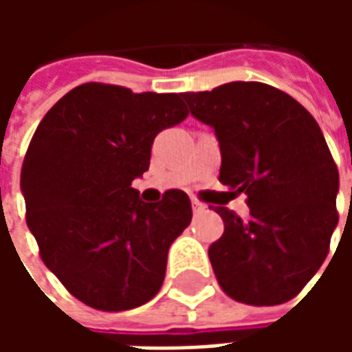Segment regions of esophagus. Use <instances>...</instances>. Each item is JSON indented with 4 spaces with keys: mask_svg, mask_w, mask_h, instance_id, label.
Instances as JSON below:
<instances>
[{
    "mask_svg": "<svg viewBox=\"0 0 352 352\" xmlns=\"http://www.w3.org/2000/svg\"><path fill=\"white\" fill-rule=\"evenodd\" d=\"M192 211H194L196 214L204 213V211H206V206H204V204H199L198 199H192Z\"/></svg>",
    "mask_w": 352,
    "mask_h": 352,
    "instance_id": "34e87169",
    "label": "esophagus"
}]
</instances>
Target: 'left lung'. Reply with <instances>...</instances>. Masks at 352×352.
<instances>
[{
  "mask_svg": "<svg viewBox=\"0 0 352 352\" xmlns=\"http://www.w3.org/2000/svg\"><path fill=\"white\" fill-rule=\"evenodd\" d=\"M221 146L219 181L247 194L249 219L214 211L224 234L209 247L222 290L249 305L292 300L324 262L338 226L340 173L317 120L294 98L262 82L181 94Z\"/></svg>",
  "mask_w": 352,
  "mask_h": 352,
  "instance_id": "1",
  "label": "left lung"
}]
</instances>
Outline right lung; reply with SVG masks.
<instances>
[{
  "label": "right lung",
  "instance_id": "1",
  "mask_svg": "<svg viewBox=\"0 0 352 352\" xmlns=\"http://www.w3.org/2000/svg\"><path fill=\"white\" fill-rule=\"evenodd\" d=\"M188 115L181 94L87 82L45 115L20 173L41 258L94 309H133L158 294L171 243L192 221L183 190L146 204L131 181L154 138Z\"/></svg>",
  "mask_w": 352,
  "mask_h": 352
}]
</instances>
